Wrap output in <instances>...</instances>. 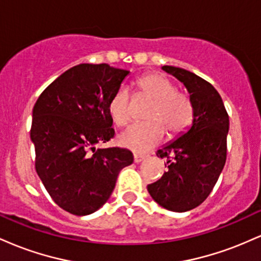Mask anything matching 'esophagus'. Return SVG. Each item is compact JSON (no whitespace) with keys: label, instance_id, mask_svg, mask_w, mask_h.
<instances>
[{"label":"esophagus","instance_id":"1","mask_svg":"<svg viewBox=\"0 0 261 261\" xmlns=\"http://www.w3.org/2000/svg\"><path fill=\"white\" fill-rule=\"evenodd\" d=\"M146 158V155L143 154H139V153H135L134 154V162L135 163H140V162H142L143 160Z\"/></svg>","mask_w":261,"mask_h":261}]
</instances>
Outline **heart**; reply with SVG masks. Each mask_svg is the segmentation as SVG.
I'll return each mask as SVG.
<instances>
[{
  "label": "heart",
  "instance_id": "b5f03b06",
  "mask_svg": "<svg viewBox=\"0 0 261 261\" xmlns=\"http://www.w3.org/2000/svg\"><path fill=\"white\" fill-rule=\"evenodd\" d=\"M141 94L153 100L146 118L149 121L131 125L119 137L124 147L146 152L163 140L166 130L175 135L190 126L194 107L190 98L176 91L174 83L162 73H148L137 80ZM108 114L116 126H125L131 118L130 97L126 88H119L108 101Z\"/></svg>",
  "mask_w": 261,
  "mask_h": 261
}]
</instances>
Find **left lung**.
<instances>
[{"label":"left lung","mask_w":261,"mask_h":261,"mask_svg":"<svg viewBox=\"0 0 261 261\" xmlns=\"http://www.w3.org/2000/svg\"><path fill=\"white\" fill-rule=\"evenodd\" d=\"M162 68L187 87L194 119L188 133L157 151L158 157L167 158V170L147 190L162 207L185 212L205 201L216 185L227 158L229 118L211 83L184 68Z\"/></svg>","instance_id":"obj_1"}]
</instances>
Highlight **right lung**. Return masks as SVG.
Here are the masks:
<instances>
[{
	"label": "right lung",
	"mask_w": 261,
	"mask_h": 261,
	"mask_svg": "<svg viewBox=\"0 0 261 261\" xmlns=\"http://www.w3.org/2000/svg\"><path fill=\"white\" fill-rule=\"evenodd\" d=\"M130 73L108 64H81L50 83L33 108L35 169L61 208L76 216L108 201L124 167L126 148H95L114 137L108 101Z\"/></svg>",
	"instance_id": "obj_1"
}]
</instances>
